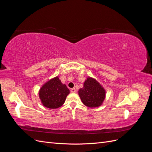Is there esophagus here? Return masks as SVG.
<instances>
[{"label":"esophagus","mask_w":152,"mask_h":152,"mask_svg":"<svg viewBox=\"0 0 152 152\" xmlns=\"http://www.w3.org/2000/svg\"><path fill=\"white\" fill-rule=\"evenodd\" d=\"M70 92L72 93H76V89L75 88H73L70 89Z\"/></svg>","instance_id":"1"}]
</instances>
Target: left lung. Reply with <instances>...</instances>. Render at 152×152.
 Returning a JSON list of instances; mask_svg holds the SVG:
<instances>
[{
	"label": "left lung",
	"mask_w": 152,
	"mask_h": 152,
	"mask_svg": "<svg viewBox=\"0 0 152 152\" xmlns=\"http://www.w3.org/2000/svg\"><path fill=\"white\" fill-rule=\"evenodd\" d=\"M106 92L103 87L94 79L88 77L84 82L83 88L79 91V95L86 106L90 108L98 107L102 104Z\"/></svg>",
	"instance_id": "obj_1"
}]
</instances>
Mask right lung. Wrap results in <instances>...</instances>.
<instances>
[{"instance_id":"right-lung-1","label":"right lung","mask_w":152,"mask_h":152,"mask_svg":"<svg viewBox=\"0 0 152 152\" xmlns=\"http://www.w3.org/2000/svg\"><path fill=\"white\" fill-rule=\"evenodd\" d=\"M70 93L65 84H63L58 77L44 84L39 91V98L42 104L48 108L56 109L61 107Z\"/></svg>"}]
</instances>
